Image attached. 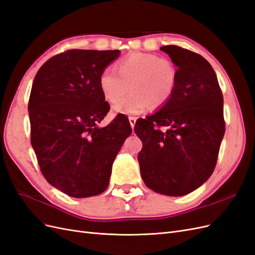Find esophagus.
<instances>
[{"instance_id": "obj_1", "label": "esophagus", "mask_w": 255, "mask_h": 255, "mask_svg": "<svg viewBox=\"0 0 255 255\" xmlns=\"http://www.w3.org/2000/svg\"><path fill=\"white\" fill-rule=\"evenodd\" d=\"M136 120H137L136 117H132V116H130V117H128V121H129V123H130V127L134 128L135 123H136Z\"/></svg>"}]
</instances>
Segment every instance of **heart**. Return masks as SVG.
Listing matches in <instances>:
<instances>
[{"mask_svg": "<svg viewBox=\"0 0 255 255\" xmlns=\"http://www.w3.org/2000/svg\"><path fill=\"white\" fill-rule=\"evenodd\" d=\"M117 70L105 68L99 78V87L104 98L116 103L113 106L116 113L139 114L151 104L161 107L173 95L176 69L170 60L159 58L155 54L133 52L118 61ZM128 89L132 94L122 100Z\"/></svg>", "mask_w": 255, "mask_h": 255, "instance_id": "b5f03b06", "label": "heart"}]
</instances>
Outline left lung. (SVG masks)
Returning <instances> with one entry per match:
<instances>
[{"label": "left lung", "mask_w": 255, "mask_h": 255, "mask_svg": "<svg viewBox=\"0 0 255 255\" xmlns=\"http://www.w3.org/2000/svg\"><path fill=\"white\" fill-rule=\"evenodd\" d=\"M160 50L177 67L173 95L158 112L138 119L134 130L142 141L138 161L146 187L179 197L201 186L216 167L226 130L223 97L204 57L177 45Z\"/></svg>", "instance_id": "obj_1"}]
</instances>
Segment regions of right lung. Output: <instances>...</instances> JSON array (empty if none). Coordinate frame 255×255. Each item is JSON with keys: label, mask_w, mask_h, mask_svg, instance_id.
Masks as SVG:
<instances>
[{"label": "right lung", "mask_w": 255, "mask_h": 255, "mask_svg": "<svg viewBox=\"0 0 255 255\" xmlns=\"http://www.w3.org/2000/svg\"><path fill=\"white\" fill-rule=\"evenodd\" d=\"M118 50H69L38 70L28 101L30 143L41 173L73 198L102 194L113 163L132 133L126 115L99 128L110 111L99 87Z\"/></svg>", "instance_id": "add662e5"}]
</instances>
